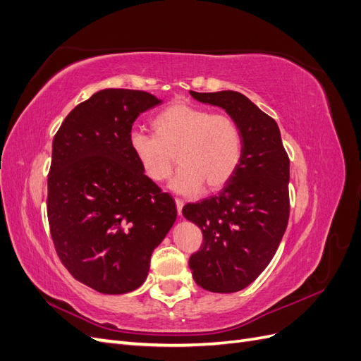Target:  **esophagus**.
Segmentation results:
<instances>
[{
	"label": "esophagus",
	"instance_id": "34e87169",
	"mask_svg": "<svg viewBox=\"0 0 361 361\" xmlns=\"http://www.w3.org/2000/svg\"><path fill=\"white\" fill-rule=\"evenodd\" d=\"M174 203H176V209H178V215L182 218V207H183V202L180 199H176L174 200Z\"/></svg>",
	"mask_w": 361,
	"mask_h": 361
}]
</instances>
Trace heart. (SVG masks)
<instances>
[{
	"instance_id": "1",
	"label": "heart",
	"mask_w": 361,
	"mask_h": 361,
	"mask_svg": "<svg viewBox=\"0 0 361 361\" xmlns=\"http://www.w3.org/2000/svg\"><path fill=\"white\" fill-rule=\"evenodd\" d=\"M154 135L143 130L129 134V150L145 176L166 180L180 164L170 182L174 192L192 195L203 185L216 191L233 178L243 159L244 138L235 118L187 102H174L152 118Z\"/></svg>"
}]
</instances>
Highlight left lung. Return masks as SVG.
I'll return each instance as SVG.
<instances>
[{
	"label": "left lung",
	"mask_w": 361,
	"mask_h": 361,
	"mask_svg": "<svg viewBox=\"0 0 361 361\" xmlns=\"http://www.w3.org/2000/svg\"><path fill=\"white\" fill-rule=\"evenodd\" d=\"M220 106L244 138L243 159L223 191L182 214L202 228V248L190 257L192 277L209 292L232 293L253 283L274 257L289 220V158L276 120L239 92H190Z\"/></svg>",
	"instance_id": "8db88e82"
}]
</instances>
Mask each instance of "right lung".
<instances>
[{
  "label": "right lung",
  "mask_w": 361,
  "mask_h": 361,
  "mask_svg": "<svg viewBox=\"0 0 361 361\" xmlns=\"http://www.w3.org/2000/svg\"><path fill=\"white\" fill-rule=\"evenodd\" d=\"M162 101L104 89L76 105L52 141L48 220L71 274L108 295L143 285L150 256L176 221V206L129 150L135 118Z\"/></svg>",
  "instance_id": "1"
}]
</instances>
